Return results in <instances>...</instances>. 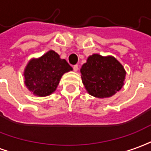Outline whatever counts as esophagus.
I'll return each instance as SVG.
<instances>
[{
	"instance_id": "1",
	"label": "esophagus",
	"mask_w": 151,
	"mask_h": 151,
	"mask_svg": "<svg viewBox=\"0 0 151 151\" xmlns=\"http://www.w3.org/2000/svg\"><path fill=\"white\" fill-rule=\"evenodd\" d=\"M73 71L77 72L78 71V65H73Z\"/></svg>"
}]
</instances>
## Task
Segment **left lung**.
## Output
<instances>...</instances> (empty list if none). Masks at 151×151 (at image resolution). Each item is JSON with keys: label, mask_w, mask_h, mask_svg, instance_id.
I'll list each match as a JSON object with an SVG mask.
<instances>
[{"label": "left lung", "mask_w": 151, "mask_h": 151, "mask_svg": "<svg viewBox=\"0 0 151 151\" xmlns=\"http://www.w3.org/2000/svg\"><path fill=\"white\" fill-rule=\"evenodd\" d=\"M80 72L85 88L93 97H111L124 85L126 71L112 56L93 54L82 66Z\"/></svg>", "instance_id": "8db88e82"}]
</instances>
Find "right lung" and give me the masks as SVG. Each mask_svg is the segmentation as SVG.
Here are the masks:
<instances>
[{
  "label": "right lung",
  "mask_w": 151,
  "mask_h": 151,
  "mask_svg": "<svg viewBox=\"0 0 151 151\" xmlns=\"http://www.w3.org/2000/svg\"><path fill=\"white\" fill-rule=\"evenodd\" d=\"M73 70L65 59L53 50L39 58H33L28 63L24 72V83L35 95L45 97L57 88L63 73Z\"/></svg>",
  "instance_id": "add662e5"
}]
</instances>
